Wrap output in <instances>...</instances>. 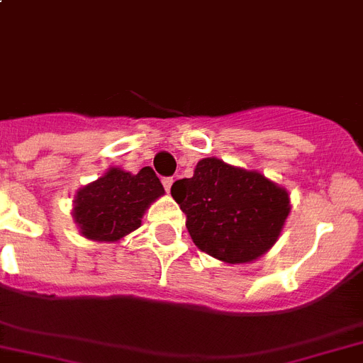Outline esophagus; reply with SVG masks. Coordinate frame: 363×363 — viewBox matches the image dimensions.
Returning a JSON list of instances; mask_svg holds the SVG:
<instances>
[{
	"instance_id": "esophagus-1",
	"label": "esophagus",
	"mask_w": 363,
	"mask_h": 363,
	"mask_svg": "<svg viewBox=\"0 0 363 363\" xmlns=\"http://www.w3.org/2000/svg\"><path fill=\"white\" fill-rule=\"evenodd\" d=\"M162 184H164V188H166V191L172 190V186H173V177H164V179H162Z\"/></svg>"
}]
</instances>
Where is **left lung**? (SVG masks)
Instances as JSON below:
<instances>
[{
    "instance_id": "obj_1",
    "label": "left lung",
    "mask_w": 363,
    "mask_h": 363,
    "mask_svg": "<svg viewBox=\"0 0 363 363\" xmlns=\"http://www.w3.org/2000/svg\"><path fill=\"white\" fill-rule=\"evenodd\" d=\"M172 196L186 214L194 243L227 264L269 251L291 208L284 188L214 157L199 160L191 179L173 182Z\"/></svg>"
}]
</instances>
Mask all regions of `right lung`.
Segmentation results:
<instances>
[{
    "label": "right lung",
    "mask_w": 363,
    "mask_h": 363,
    "mask_svg": "<svg viewBox=\"0 0 363 363\" xmlns=\"http://www.w3.org/2000/svg\"><path fill=\"white\" fill-rule=\"evenodd\" d=\"M160 196L164 186L151 167H142L136 175L111 167L77 191L73 219L84 238L118 242L142 225L144 212Z\"/></svg>",
    "instance_id": "1"
}]
</instances>
